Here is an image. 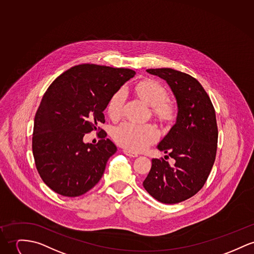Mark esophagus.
Masks as SVG:
<instances>
[{
    "mask_svg": "<svg viewBox=\"0 0 254 254\" xmlns=\"http://www.w3.org/2000/svg\"><path fill=\"white\" fill-rule=\"evenodd\" d=\"M123 152H124V154H125L126 156H130V157H137V156H138L136 153H133V152H131V151H129V150H126V149H125Z\"/></svg>",
    "mask_w": 254,
    "mask_h": 254,
    "instance_id": "obj_1",
    "label": "esophagus"
}]
</instances>
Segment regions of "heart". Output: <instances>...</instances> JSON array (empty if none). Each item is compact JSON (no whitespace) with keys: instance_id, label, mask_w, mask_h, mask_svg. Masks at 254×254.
Returning a JSON list of instances; mask_svg holds the SVG:
<instances>
[{"instance_id":"obj_1","label":"heart","mask_w":254,"mask_h":254,"mask_svg":"<svg viewBox=\"0 0 254 254\" xmlns=\"http://www.w3.org/2000/svg\"><path fill=\"white\" fill-rule=\"evenodd\" d=\"M137 95L153 106V112L162 121H170L177 113L175 102L166 98L167 91L163 85L155 80H146L137 84ZM127 94L124 88L110 98L107 104V113L112 119L123 114ZM159 137L156 126L152 124H135L124 122L113 130V138L118 144L131 152H140L155 143Z\"/></svg>"}]
</instances>
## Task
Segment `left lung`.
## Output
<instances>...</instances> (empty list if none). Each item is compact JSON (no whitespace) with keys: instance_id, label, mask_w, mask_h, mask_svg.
Here are the masks:
<instances>
[{"instance_id":"1","label":"left lung","mask_w":254,"mask_h":254,"mask_svg":"<svg viewBox=\"0 0 254 254\" xmlns=\"http://www.w3.org/2000/svg\"><path fill=\"white\" fill-rule=\"evenodd\" d=\"M147 72L170 86L178 115L175 125L157 145L159 151L175 159V164L153 158L143 187L157 201L176 204L195 195L210 175L218 137L215 108L202 85L190 74L167 67Z\"/></svg>"}]
</instances>
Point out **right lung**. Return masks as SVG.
<instances>
[{
	"label": "right lung",
	"instance_id": "right-lung-1",
	"mask_svg": "<svg viewBox=\"0 0 254 254\" xmlns=\"http://www.w3.org/2000/svg\"><path fill=\"white\" fill-rule=\"evenodd\" d=\"M135 71L94 64L67 69L49 86L35 116L33 155L42 181L67 197L82 195L101 179L109 157L117 151L98 125L110 98ZM97 130L96 145L82 142Z\"/></svg>",
	"mask_w": 254,
	"mask_h": 254
}]
</instances>
